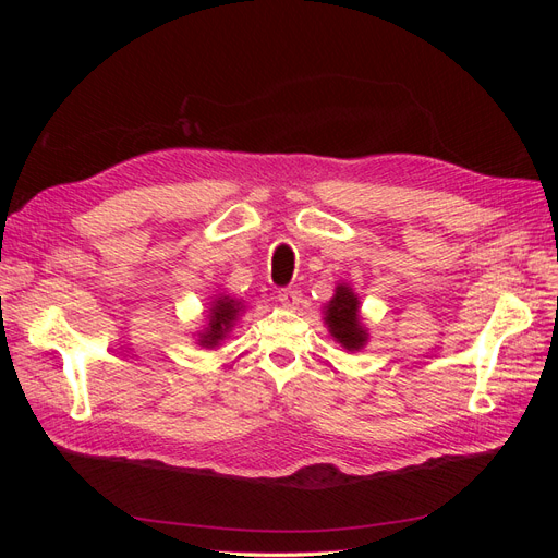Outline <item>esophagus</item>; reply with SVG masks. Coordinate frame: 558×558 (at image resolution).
<instances>
[{"mask_svg":"<svg viewBox=\"0 0 558 558\" xmlns=\"http://www.w3.org/2000/svg\"><path fill=\"white\" fill-rule=\"evenodd\" d=\"M277 298H279V302L283 307H289V310H295L300 302H302V295H300V291L298 289H279L277 291Z\"/></svg>","mask_w":558,"mask_h":558,"instance_id":"esophagus-1","label":"esophagus"}]
</instances>
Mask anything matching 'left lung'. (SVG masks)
<instances>
[{"instance_id":"obj_1","label":"left lung","mask_w":558,"mask_h":558,"mask_svg":"<svg viewBox=\"0 0 558 558\" xmlns=\"http://www.w3.org/2000/svg\"><path fill=\"white\" fill-rule=\"evenodd\" d=\"M326 324L330 328V335L344 349L353 351L365 344L367 332L363 330L359 318V298L351 293L349 286H337L335 298L326 310Z\"/></svg>"}]
</instances>
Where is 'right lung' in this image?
<instances>
[{"label": "right lung", "mask_w": 558, "mask_h": 558, "mask_svg": "<svg viewBox=\"0 0 558 558\" xmlns=\"http://www.w3.org/2000/svg\"><path fill=\"white\" fill-rule=\"evenodd\" d=\"M240 312H242L240 302H234L230 298L216 300V307L211 310V318H209V328H207V332H202L199 344L202 347H214V344L221 342L223 337L230 332L234 320H238Z\"/></svg>", "instance_id": "add662e5"}]
</instances>
